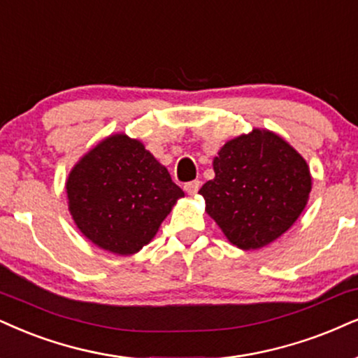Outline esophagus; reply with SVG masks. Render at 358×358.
Listing matches in <instances>:
<instances>
[{"instance_id": "34e87169", "label": "esophagus", "mask_w": 358, "mask_h": 358, "mask_svg": "<svg viewBox=\"0 0 358 358\" xmlns=\"http://www.w3.org/2000/svg\"><path fill=\"white\" fill-rule=\"evenodd\" d=\"M199 187H201L199 180H191V182L184 184V191H186L189 196H196L197 191H199Z\"/></svg>"}]
</instances>
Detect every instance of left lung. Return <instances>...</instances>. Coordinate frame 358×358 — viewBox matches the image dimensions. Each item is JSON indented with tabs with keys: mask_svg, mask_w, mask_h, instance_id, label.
Segmentation results:
<instances>
[{
	"mask_svg": "<svg viewBox=\"0 0 358 358\" xmlns=\"http://www.w3.org/2000/svg\"><path fill=\"white\" fill-rule=\"evenodd\" d=\"M201 187L206 210L234 245L260 249L297 220L312 189L307 162L271 131L229 141Z\"/></svg>",
	"mask_w": 358,
	"mask_h": 358,
	"instance_id": "1",
	"label": "left lung"
}]
</instances>
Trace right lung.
Segmentation results:
<instances>
[{
	"label": "right lung",
	"instance_id": "right-lung-1",
	"mask_svg": "<svg viewBox=\"0 0 358 358\" xmlns=\"http://www.w3.org/2000/svg\"><path fill=\"white\" fill-rule=\"evenodd\" d=\"M66 192L79 231L119 255L143 249L184 196L166 167L124 134L91 149L69 174Z\"/></svg>",
	"mask_w": 358,
	"mask_h": 358
}]
</instances>
